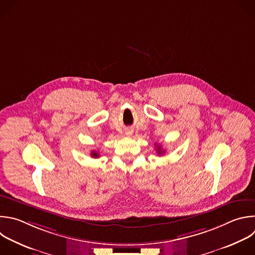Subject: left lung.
I'll return each instance as SVG.
<instances>
[{"label":"left lung","mask_w":255,"mask_h":255,"mask_svg":"<svg viewBox=\"0 0 255 255\" xmlns=\"http://www.w3.org/2000/svg\"><path fill=\"white\" fill-rule=\"evenodd\" d=\"M157 153H158V155H161L164 153V151L161 149V146H157Z\"/></svg>","instance_id":"left-lung-1"}]
</instances>
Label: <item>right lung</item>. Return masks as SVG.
Masks as SVG:
<instances>
[{
	"mask_svg": "<svg viewBox=\"0 0 255 255\" xmlns=\"http://www.w3.org/2000/svg\"><path fill=\"white\" fill-rule=\"evenodd\" d=\"M91 155H92V157H94V158L99 157V154H98L97 152H95V151H92V152H91Z\"/></svg>",
	"mask_w": 255,
	"mask_h": 255,
	"instance_id": "add662e5",
	"label": "right lung"
}]
</instances>
